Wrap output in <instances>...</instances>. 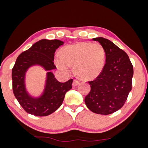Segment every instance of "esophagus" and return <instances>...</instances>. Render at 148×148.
Returning <instances> with one entry per match:
<instances>
[{
	"mask_svg": "<svg viewBox=\"0 0 148 148\" xmlns=\"http://www.w3.org/2000/svg\"><path fill=\"white\" fill-rule=\"evenodd\" d=\"M79 84V81L78 80H76V79H74L73 81V83H72V86H76L77 85H78V84Z\"/></svg>",
	"mask_w": 148,
	"mask_h": 148,
	"instance_id": "34e87169",
	"label": "esophagus"
}]
</instances>
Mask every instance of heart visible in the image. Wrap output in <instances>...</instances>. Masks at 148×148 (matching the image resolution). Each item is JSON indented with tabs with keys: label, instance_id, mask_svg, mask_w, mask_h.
I'll list each match as a JSON object with an SVG mask.
<instances>
[{
	"label": "heart",
	"instance_id": "heart-1",
	"mask_svg": "<svg viewBox=\"0 0 148 148\" xmlns=\"http://www.w3.org/2000/svg\"><path fill=\"white\" fill-rule=\"evenodd\" d=\"M61 54L55 57L56 67L65 74L71 73L74 66L78 76L84 79H93L101 74L106 62V50L101 44L80 42L64 47Z\"/></svg>",
	"mask_w": 148,
	"mask_h": 148
}]
</instances>
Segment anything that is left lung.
<instances>
[{"label": "left lung", "mask_w": 148, "mask_h": 148, "mask_svg": "<svg viewBox=\"0 0 148 148\" xmlns=\"http://www.w3.org/2000/svg\"><path fill=\"white\" fill-rule=\"evenodd\" d=\"M93 40L104 47L106 64L101 74L88 81L91 90L84 102L91 111L108 115L121 109L126 102L132 90L133 66L127 53L111 40L103 37Z\"/></svg>", "instance_id": "8db88e82"}]
</instances>
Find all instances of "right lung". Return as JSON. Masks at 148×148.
I'll list each match as a JSON object with an SVG mask.
<instances>
[{"label":"right lung","mask_w":148,"mask_h":148,"mask_svg":"<svg viewBox=\"0 0 148 148\" xmlns=\"http://www.w3.org/2000/svg\"><path fill=\"white\" fill-rule=\"evenodd\" d=\"M64 44L57 39H42L18 56L12 69V90L18 102L29 114L36 116L52 114L60 107L65 93L72 88V79L60 83L51 72L56 68L53 62L56 49ZM34 65H39L48 71L45 89L39 97L31 96L25 86L26 72Z\"/></svg>","instance_id":"obj_1"}]
</instances>
